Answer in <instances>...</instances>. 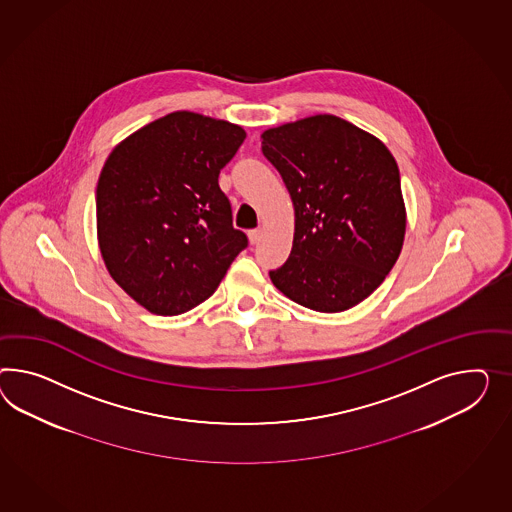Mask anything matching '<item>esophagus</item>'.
I'll return each instance as SVG.
<instances>
[{"mask_svg": "<svg viewBox=\"0 0 512 512\" xmlns=\"http://www.w3.org/2000/svg\"><path fill=\"white\" fill-rule=\"evenodd\" d=\"M262 239V230H250L249 232V241L250 245H256L258 241Z\"/></svg>", "mask_w": 512, "mask_h": 512, "instance_id": "34e87169", "label": "esophagus"}]
</instances>
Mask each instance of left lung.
Segmentation results:
<instances>
[{
  "label": "left lung",
  "instance_id": "obj_1",
  "mask_svg": "<svg viewBox=\"0 0 512 512\" xmlns=\"http://www.w3.org/2000/svg\"><path fill=\"white\" fill-rule=\"evenodd\" d=\"M295 210L288 262L269 276L288 299L336 314L367 299L392 271L405 241L399 167L375 135L334 115L262 133Z\"/></svg>",
  "mask_w": 512,
  "mask_h": 512
}]
</instances>
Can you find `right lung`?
<instances>
[{"instance_id":"add662e5","label":"right lung","mask_w":512,"mask_h":512,"mask_svg":"<svg viewBox=\"0 0 512 512\" xmlns=\"http://www.w3.org/2000/svg\"><path fill=\"white\" fill-rule=\"evenodd\" d=\"M247 133L228 120L174 111L120 141L96 187V234L111 278L158 315L210 299L247 247L232 226L219 172Z\"/></svg>"}]
</instances>
